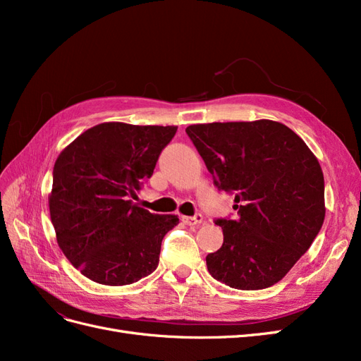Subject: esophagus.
Wrapping results in <instances>:
<instances>
[{
    "label": "esophagus",
    "instance_id": "34e87169",
    "mask_svg": "<svg viewBox=\"0 0 361 361\" xmlns=\"http://www.w3.org/2000/svg\"><path fill=\"white\" fill-rule=\"evenodd\" d=\"M182 221L187 226H195V224H202L203 223V215L202 214H195L192 216H182Z\"/></svg>",
    "mask_w": 361,
    "mask_h": 361
}]
</instances>
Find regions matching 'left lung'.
I'll list each match as a JSON object with an SVG mask.
<instances>
[{
	"instance_id": "8db88e82",
	"label": "left lung",
	"mask_w": 361,
	"mask_h": 361,
	"mask_svg": "<svg viewBox=\"0 0 361 361\" xmlns=\"http://www.w3.org/2000/svg\"><path fill=\"white\" fill-rule=\"evenodd\" d=\"M185 133L218 191L235 195V218H215L221 248L209 274L241 290L276 285L309 250L324 216L318 159L288 126L272 120L191 125Z\"/></svg>"
}]
</instances>
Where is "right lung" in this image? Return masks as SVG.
I'll return each mask as SVG.
<instances>
[{
    "instance_id": "1",
    "label": "right lung",
    "mask_w": 361,
    "mask_h": 361,
    "mask_svg": "<svg viewBox=\"0 0 361 361\" xmlns=\"http://www.w3.org/2000/svg\"><path fill=\"white\" fill-rule=\"evenodd\" d=\"M178 126L101 123L64 149L52 171L51 221L81 274L123 286L152 274L176 215L150 214L133 200L154 174Z\"/></svg>"
}]
</instances>
